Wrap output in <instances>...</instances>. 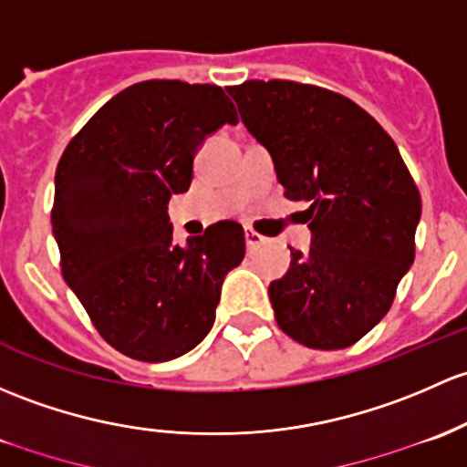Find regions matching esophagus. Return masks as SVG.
<instances>
[{
  "label": "esophagus",
  "instance_id": "obj_1",
  "mask_svg": "<svg viewBox=\"0 0 467 467\" xmlns=\"http://www.w3.org/2000/svg\"><path fill=\"white\" fill-rule=\"evenodd\" d=\"M244 237H246V246H248V250L257 248L259 244H264V237H262V234L254 233L253 228H246V230H244Z\"/></svg>",
  "mask_w": 467,
  "mask_h": 467
}]
</instances>
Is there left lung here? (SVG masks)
<instances>
[{
    "instance_id": "left-lung-1",
    "label": "left lung",
    "mask_w": 467,
    "mask_h": 467,
    "mask_svg": "<svg viewBox=\"0 0 467 467\" xmlns=\"http://www.w3.org/2000/svg\"><path fill=\"white\" fill-rule=\"evenodd\" d=\"M268 151L284 196L304 201L311 248L268 286L275 320L308 349L356 345L414 264L420 194L391 136L336 91L293 80L225 87Z\"/></svg>"
}]
</instances>
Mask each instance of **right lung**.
Returning <instances> with one entry per match:
<instances>
[{"mask_svg":"<svg viewBox=\"0 0 467 467\" xmlns=\"http://www.w3.org/2000/svg\"><path fill=\"white\" fill-rule=\"evenodd\" d=\"M237 120L217 85L139 82L105 102L57 163L51 223L62 277L98 333L134 360L194 349L213 328L223 277L246 254L237 221L179 246L168 217L205 136Z\"/></svg>","mask_w":467,"mask_h":467,"instance_id":"obj_1","label":"right lung"}]
</instances>
